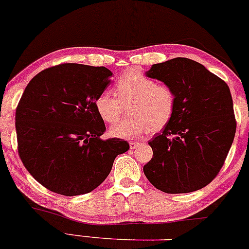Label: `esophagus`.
I'll return each instance as SVG.
<instances>
[{
  "instance_id": "1",
  "label": "esophagus",
  "mask_w": 249,
  "mask_h": 249,
  "mask_svg": "<svg viewBox=\"0 0 249 249\" xmlns=\"http://www.w3.org/2000/svg\"><path fill=\"white\" fill-rule=\"evenodd\" d=\"M140 145V142H130V147H131V149H134L136 147H138V146Z\"/></svg>"
}]
</instances>
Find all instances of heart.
I'll list each match as a JSON object with an SVG mask.
<instances>
[{
	"label": "heart",
	"mask_w": 249,
	"mask_h": 249,
	"mask_svg": "<svg viewBox=\"0 0 249 249\" xmlns=\"http://www.w3.org/2000/svg\"><path fill=\"white\" fill-rule=\"evenodd\" d=\"M116 96L103 91L97 96L95 107L102 121L115 124L127 107L128 116L110 128V134L132 139L149 131L155 133L173 118L176 95L169 86L157 83L140 71H128L116 81Z\"/></svg>",
	"instance_id": "obj_1"
}]
</instances>
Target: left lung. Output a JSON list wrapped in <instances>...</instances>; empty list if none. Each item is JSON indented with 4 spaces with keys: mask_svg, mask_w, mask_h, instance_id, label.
<instances>
[{
    "mask_svg": "<svg viewBox=\"0 0 249 249\" xmlns=\"http://www.w3.org/2000/svg\"><path fill=\"white\" fill-rule=\"evenodd\" d=\"M146 76L173 89L176 107L162 133L149 140L153 158L143 174L167 194L202 189L219 173L235 136L229 86L187 58L155 64Z\"/></svg>",
    "mask_w": 249,
    "mask_h": 249,
    "instance_id": "obj_1",
    "label": "left lung"
}]
</instances>
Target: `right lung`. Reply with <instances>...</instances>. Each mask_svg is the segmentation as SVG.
Returning a JSON list of instances; mask_svg holds the SVG:
<instances>
[{"mask_svg": "<svg viewBox=\"0 0 249 249\" xmlns=\"http://www.w3.org/2000/svg\"><path fill=\"white\" fill-rule=\"evenodd\" d=\"M111 75L106 67L58 65L38 73L20 97L15 118L20 160L53 193H90L130 148L123 139H101L106 125L95 101Z\"/></svg>", "mask_w": 249, "mask_h": 249, "instance_id": "add662e5", "label": "right lung"}]
</instances>
